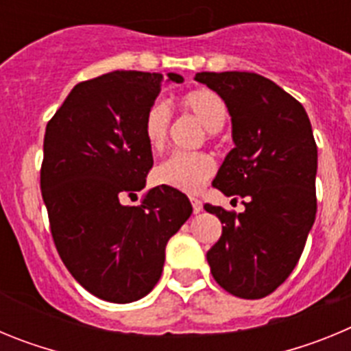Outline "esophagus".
Masks as SVG:
<instances>
[{"label":"esophagus","instance_id":"obj_1","mask_svg":"<svg viewBox=\"0 0 351 351\" xmlns=\"http://www.w3.org/2000/svg\"><path fill=\"white\" fill-rule=\"evenodd\" d=\"M190 202H191V206H193V213H195V214L200 213V210H202V202H200L198 198L190 197Z\"/></svg>","mask_w":351,"mask_h":351}]
</instances>
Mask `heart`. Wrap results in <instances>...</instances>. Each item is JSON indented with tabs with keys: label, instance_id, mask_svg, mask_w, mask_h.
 Here are the masks:
<instances>
[{
	"label": "heart",
	"instance_id": "b5f03b06",
	"mask_svg": "<svg viewBox=\"0 0 351 351\" xmlns=\"http://www.w3.org/2000/svg\"><path fill=\"white\" fill-rule=\"evenodd\" d=\"M181 107L193 114L209 132H218L226 121V104L213 89H195L181 96ZM172 114L165 101H154L147 108L142 123V133L149 149L160 153L167 145ZM216 172V163L206 153L178 151L158 163L154 181L172 190L197 193Z\"/></svg>",
	"mask_w": 351,
	"mask_h": 351
}]
</instances>
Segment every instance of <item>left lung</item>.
Listing matches in <instances>:
<instances>
[{"label": "left lung", "instance_id": "8db88e82", "mask_svg": "<svg viewBox=\"0 0 351 351\" xmlns=\"http://www.w3.org/2000/svg\"><path fill=\"white\" fill-rule=\"evenodd\" d=\"M195 80L225 100L235 147L213 186L244 198V213L206 204L223 223L207 262L216 283L241 299H262L285 283L316 216V142L302 105L253 71H200Z\"/></svg>", "mask_w": 351, "mask_h": 351}]
</instances>
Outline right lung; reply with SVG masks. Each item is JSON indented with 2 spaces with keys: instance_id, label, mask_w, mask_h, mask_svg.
<instances>
[{
  "instance_id": "right-lung-1",
  "label": "right lung",
  "mask_w": 351,
  "mask_h": 351,
  "mask_svg": "<svg viewBox=\"0 0 351 351\" xmlns=\"http://www.w3.org/2000/svg\"><path fill=\"white\" fill-rule=\"evenodd\" d=\"M169 80L182 82L178 73ZM161 73L110 71L79 82L43 137L40 188L56 250L89 293L108 302L142 299L160 280L169 239L191 216L184 193L145 186L153 153L142 133Z\"/></svg>"
}]
</instances>
